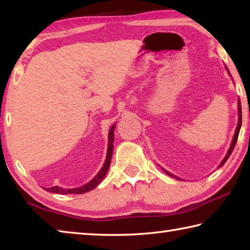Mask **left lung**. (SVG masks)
I'll return each instance as SVG.
<instances>
[{"label": "left lung", "instance_id": "1", "mask_svg": "<svg viewBox=\"0 0 250 250\" xmlns=\"http://www.w3.org/2000/svg\"><path fill=\"white\" fill-rule=\"evenodd\" d=\"M238 112H239V120H238V125H237V128H236V132H235V135H234V139H232V142H231V146H230V147H229V150H228V152H227V154H226V156H225V159L223 160V162L221 163V167L222 166H224V163L226 162L227 161V159L229 158L230 156V154H231V152H232V150H234V147H235V145H236V142H237V139H238V134H239V130H240V126H242V105H240V100L238 101ZM167 173V175H171V176H173L171 173H168V172H167V171H164ZM175 177V176H174Z\"/></svg>", "mask_w": 250, "mask_h": 250}]
</instances>
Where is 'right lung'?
<instances>
[{"label":"right lung","instance_id":"add662e5","mask_svg":"<svg viewBox=\"0 0 250 250\" xmlns=\"http://www.w3.org/2000/svg\"><path fill=\"white\" fill-rule=\"evenodd\" d=\"M116 125H112L111 129L109 131V143H108V152H107V159H105V162L104 164L103 168H101L100 172L97 174L94 179H92L89 183L84 184L80 188H58V186H53V188H45L46 191L53 192L56 194H83L86 192H89L91 189H94L97 185H98L101 181H103L104 177L107 174L109 170L110 163H111V158H112V151H113V130H115Z\"/></svg>","mask_w":250,"mask_h":250}]
</instances>
